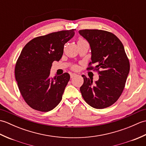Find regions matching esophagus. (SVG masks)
<instances>
[{
    "label": "esophagus",
    "instance_id": "esophagus-1",
    "mask_svg": "<svg viewBox=\"0 0 146 146\" xmlns=\"http://www.w3.org/2000/svg\"><path fill=\"white\" fill-rule=\"evenodd\" d=\"M76 76V74H75V73H71L70 74L71 78H73V77H75Z\"/></svg>",
    "mask_w": 146,
    "mask_h": 146
}]
</instances>
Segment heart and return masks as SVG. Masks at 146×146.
<instances>
[{"mask_svg": "<svg viewBox=\"0 0 146 146\" xmlns=\"http://www.w3.org/2000/svg\"><path fill=\"white\" fill-rule=\"evenodd\" d=\"M83 41H85V40L84 39H81L80 38L79 40H78V42H83ZM77 68V67L76 66H74L73 67V69H76Z\"/></svg>", "mask_w": 146, "mask_h": 146, "instance_id": "heart-1", "label": "heart"}]
</instances>
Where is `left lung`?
<instances>
[{"mask_svg": "<svg viewBox=\"0 0 146 146\" xmlns=\"http://www.w3.org/2000/svg\"><path fill=\"white\" fill-rule=\"evenodd\" d=\"M79 34L88 42L91 48L89 63L95 67L87 70H99V79L82 75L84 80L80 92L85 102L91 107L102 109L111 106L122 94L130 70L129 61L122 42L113 34L103 30L84 29Z\"/></svg>", "mask_w": 146, "mask_h": 146, "instance_id": "8db88e82", "label": "left lung"}]
</instances>
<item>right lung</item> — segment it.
Returning <instances> with one entry per match:
<instances>
[{"label": "right lung", "instance_id": "right-lung-1", "mask_svg": "<svg viewBox=\"0 0 146 146\" xmlns=\"http://www.w3.org/2000/svg\"><path fill=\"white\" fill-rule=\"evenodd\" d=\"M75 35V30L52 33L34 38L22 50L15 67V77L27 104L41 111L53 109L62 99L70 76L68 73L50 76L52 62L59 61L64 45Z\"/></svg>", "mask_w": 146, "mask_h": 146}]
</instances>
